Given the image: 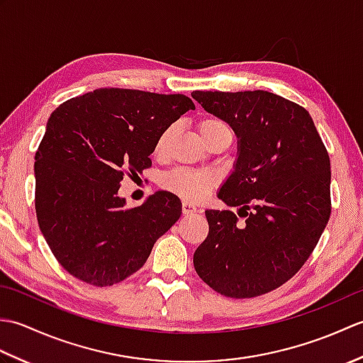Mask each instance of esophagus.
<instances>
[{"label": "esophagus", "mask_w": 363, "mask_h": 363, "mask_svg": "<svg viewBox=\"0 0 363 363\" xmlns=\"http://www.w3.org/2000/svg\"><path fill=\"white\" fill-rule=\"evenodd\" d=\"M198 209L194 203L190 201H182V213L184 215H190V213H195Z\"/></svg>", "instance_id": "34e87169"}]
</instances>
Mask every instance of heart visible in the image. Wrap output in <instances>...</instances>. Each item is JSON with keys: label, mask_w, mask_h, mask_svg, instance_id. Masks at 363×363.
Instances as JSON below:
<instances>
[{"label": "heart", "mask_w": 363, "mask_h": 363, "mask_svg": "<svg viewBox=\"0 0 363 363\" xmlns=\"http://www.w3.org/2000/svg\"><path fill=\"white\" fill-rule=\"evenodd\" d=\"M198 130L204 143L218 134L233 135V130H230L228 123L218 117L203 118L198 123ZM173 133L174 128L169 126L159 135L156 145H154V154H156V156L162 157L167 152L168 143L172 140ZM215 184H217V177H215V174L189 168L172 169V172H168L162 177V187L173 191V194L182 198L190 199V201H196V199H201L203 196H206L215 187Z\"/></svg>", "instance_id": "heart-1"}]
</instances>
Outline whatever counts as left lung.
Returning <instances> with one entry per match:
<instances>
[{"instance_id": "1", "label": "left lung", "mask_w": 363, "mask_h": 363, "mask_svg": "<svg viewBox=\"0 0 363 363\" xmlns=\"http://www.w3.org/2000/svg\"><path fill=\"white\" fill-rule=\"evenodd\" d=\"M238 137L235 169L206 211L209 234L194 254L198 276L229 298L265 295L295 276L330 217V160L303 106L272 91L191 94Z\"/></svg>"}]
</instances>
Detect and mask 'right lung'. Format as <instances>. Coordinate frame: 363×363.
Listing matches in <instances>:
<instances>
[{
    "label": "right lung",
    "mask_w": 363,
    "mask_h": 363,
    "mask_svg": "<svg viewBox=\"0 0 363 363\" xmlns=\"http://www.w3.org/2000/svg\"><path fill=\"white\" fill-rule=\"evenodd\" d=\"M195 109L186 95L96 89L51 113L35 152V213L57 262L78 279L106 287L140 269L154 243L179 220L169 191L126 207L123 177L151 167L159 135Z\"/></svg>",
    "instance_id": "right-lung-1"
}]
</instances>
